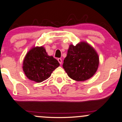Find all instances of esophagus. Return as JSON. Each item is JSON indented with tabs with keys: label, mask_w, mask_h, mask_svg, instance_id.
Here are the masks:
<instances>
[{
	"label": "esophagus",
	"mask_w": 122,
	"mask_h": 122,
	"mask_svg": "<svg viewBox=\"0 0 122 122\" xmlns=\"http://www.w3.org/2000/svg\"><path fill=\"white\" fill-rule=\"evenodd\" d=\"M58 61H59V63L61 64V63H62V60H61V58H58Z\"/></svg>",
	"instance_id": "obj_1"
}]
</instances>
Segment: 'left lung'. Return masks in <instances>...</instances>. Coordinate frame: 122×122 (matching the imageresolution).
<instances>
[{"instance_id":"1","label":"left lung","mask_w":122,"mask_h":122,"mask_svg":"<svg viewBox=\"0 0 122 122\" xmlns=\"http://www.w3.org/2000/svg\"><path fill=\"white\" fill-rule=\"evenodd\" d=\"M99 58L96 50L87 42L81 41L76 46L70 44L63 67L70 78L84 81L97 72Z\"/></svg>"}]
</instances>
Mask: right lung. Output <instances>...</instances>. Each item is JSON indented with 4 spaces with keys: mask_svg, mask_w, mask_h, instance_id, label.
Segmentation results:
<instances>
[{
    "mask_svg": "<svg viewBox=\"0 0 122 122\" xmlns=\"http://www.w3.org/2000/svg\"><path fill=\"white\" fill-rule=\"evenodd\" d=\"M60 66L52 56L48 55L44 47H34L25 55L23 70L28 79L37 83L45 81Z\"/></svg>",
    "mask_w": 122,
    "mask_h": 122,
    "instance_id": "obj_1",
    "label": "right lung"
}]
</instances>
